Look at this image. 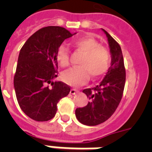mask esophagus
<instances>
[{"label": "esophagus", "mask_w": 152, "mask_h": 152, "mask_svg": "<svg viewBox=\"0 0 152 152\" xmlns=\"http://www.w3.org/2000/svg\"><path fill=\"white\" fill-rule=\"evenodd\" d=\"M78 91H79L75 89V88H72L71 90H70V94H71V95H76V93L78 92Z\"/></svg>", "instance_id": "esophagus-1"}]
</instances>
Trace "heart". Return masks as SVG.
I'll return each instance as SVG.
<instances>
[{
  "label": "heart",
  "mask_w": 152,
  "mask_h": 152,
  "mask_svg": "<svg viewBox=\"0 0 152 152\" xmlns=\"http://www.w3.org/2000/svg\"><path fill=\"white\" fill-rule=\"evenodd\" d=\"M72 46L83 53L80 63L81 66L72 68L62 74V80L70 86L78 87L87 83L91 76L93 79L102 76L108 71L110 54L108 50L101 46L99 41L90 36H84L72 41ZM56 59L62 67L69 64V50L61 45L56 53Z\"/></svg>",
  "instance_id": "obj_1"
}]
</instances>
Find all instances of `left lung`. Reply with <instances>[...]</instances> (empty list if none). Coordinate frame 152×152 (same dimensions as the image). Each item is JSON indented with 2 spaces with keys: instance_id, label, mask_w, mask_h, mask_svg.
<instances>
[{
  "instance_id": "obj_1",
  "label": "left lung",
  "mask_w": 152,
  "mask_h": 152,
  "mask_svg": "<svg viewBox=\"0 0 152 152\" xmlns=\"http://www.w3.org/2000/svg\"><path fill=\"white\" fill-rule=\"evenodd\" d=\"M102 30L108 40L110 66L99 85L83 91L89 102L86 106L76 110L77 120L88 126L99 125L113 115L121 100L125 83V69L120 45L108 32Z\"/></svg>"
}]
</instances>
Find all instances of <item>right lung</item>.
Returning <instances> with one entry per match:
<instances>
[{
  "mask_svg": "<svg viewBox=\"0 0 152 152\" xmlns=\"http://www.w3.org/2000/svg\"><path fill=\"white\" fill-rule=\"evenodd\" d=\"M64 27L49 26L27 39L20 50L14 76L18 103L23 113L37 121L52 119L57 104L70 88L57 76L56 53L63 42L73 34Z\"/></svg>",
  "mask_w": 152,
  "mask_h": 152,
  "instance_id": "obj_1",
  "label": "right lung"
}]
</instances>
